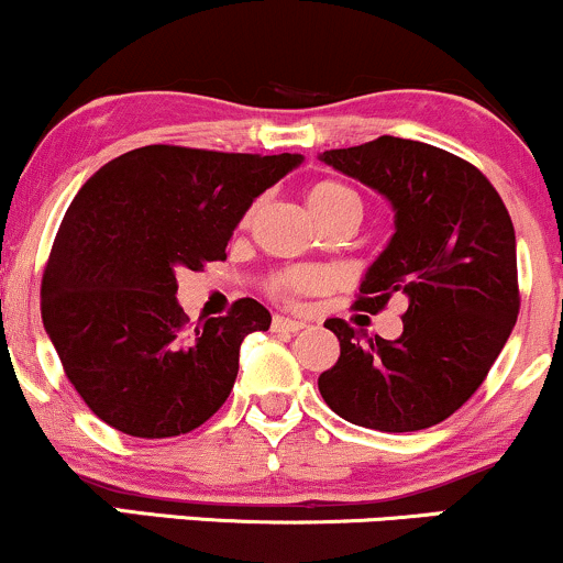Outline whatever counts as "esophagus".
I'll return each instance as SVG.
<instances>
[{"mask_svg":"<svg viewBox=\"0 0 563 563\" xmlns=\"http://www.w3.org/2000/svg\"><path fill=\"white\" fill-rule=\"evenodd\" d=\"M301 328H307V322H301V320H290V318H280V314H275V320H273V331H288V333H296V331H301Z\"/></svg>","mask_w":563,"mask_h":563,"instance_id":"esophagus-1","label":"esophagus"}]
</instances>
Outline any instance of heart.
I'll return each instance as SVG.
<instances>
[{"instance_id":"obj_1","label":"heart","mask_w":563,"mask_h":563,"mask_svg":"<svg viewBox=\"0 0 563 563\" xmlns=\"http://www.w3.org/2000/svg\"><path fill=\"white\" fill-rule=\"evenodd\" d=\"M307 206L309 211H312V217L318 219L322 214H331V211H339V209L360 211V198L357 192L349 190L346 185L325 179V183L309 187ZM328 288H331V275L314 267H290L273 277V294L290 303L307 299V296L322 294V290Z\"/></svg>"}]
</instances>
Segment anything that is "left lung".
<instances>
[{"label": "left lung", "instance_id": "8db88e82", "mask_svg": "<svg viewBox=\"0 0 563 563\" xmlns=\"http://www.w3.org/2000/svg\"><path fill=\"white\" fill-rule=\"evenodd\" d=\"M322 164L391 203L394 235L367 267L354 309L407 301L402 335L386 341L325 320L341 357L318 386L335 416L365 429H429L487 378L519 314L516 235L489 179L418 140L384 137L320 153Z\"/></svg>", "mask_w": 563, "mask_h": 563}]
</instances>
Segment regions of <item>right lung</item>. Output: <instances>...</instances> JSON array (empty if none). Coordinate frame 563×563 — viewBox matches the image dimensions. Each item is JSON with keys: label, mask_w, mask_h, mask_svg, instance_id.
Here are the masks:
<instances>
[{"label": "right lung", "mask_w": 563, "mask_h": 563, "mask_svg": "<svg viewBox=\"0 0 563 563\" xmlns=\"http://www.w3.org/2000/svg\"><path fill=\"white\" fill-rule=\"evenodd\" d=\"M303 161L145 145L108 161L70 200L42 277V320L63 371L100 421L129 437L198 429L230 397L241 344L267 309L187 325L179 269L224 260L245 211Z\"/></svg>", "instance_id": "1"}]
</instances>
